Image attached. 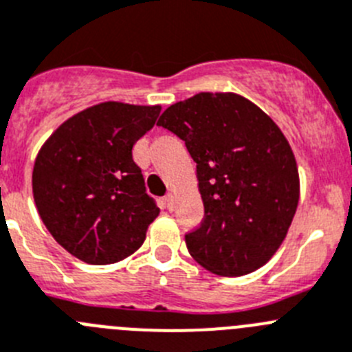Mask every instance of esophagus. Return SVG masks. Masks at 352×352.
Returning a JSON list of instances; mask_svg holds the SVG:
<instances>
[{"instance_id":"34e87169","label":"esophagus","mask_w":352,"mask_h":352,"mask_svg":"<svg viewBox=\"0 0 352 352\" xmlns=\"http://www.w3.org/2000/svg\"><path fill=\"white\" fill-rule=\"evenodd\" d=\"M164 205H166V208H168V210H173V205H175V196H173L172 192H168V195L164 196Z\"/></svg>"}]
</instances>
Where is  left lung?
Returning <instances> with one entry per match:
<instances>
[{
  "label": "left lung",
  "instance_id": "8db88e82",
  "mask_svg": "<svg viewBox=\"0 0 352 352\" xmlns=\"http://www.w3.org/2000/svg\"><path fill=\"white\" fill-rule=\"evenodd\" d=\"M157 126L186 142L205 217L186 235L189 254L223 277L270 261L300 199L293 148L277 124L236 93H198L161 113Z\"/></svg>",
  "mask_w": 352,
  "mask_h": 352
}]
</instances>
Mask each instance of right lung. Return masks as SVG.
Segmentation results:
<instances>
[{
	"mask_svg": "<svg viewBox=\"0 0 352 352\" xmlns=\"http://www.w3.org/2000/svg\"><path fill=\"white\" fill-rule=\"evenodd\" d=\"M160 112L161 105L98 103L66 119L38 151L36 210L54 240L80 261L128 258L160 215L131 154Z\"/></svg>",
	"mask_w": 352,
	"mask_h": 352,
	"instance_id": "obj_1",
	"label": "right lung"
}]
</instances>
